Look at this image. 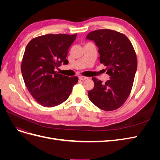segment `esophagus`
<instances>
[{"label": "esophagus", "mask_w": 160, "mask_h": 160, "mask_svg": "<svg viewBox=\"0 0 160 160\" xmlns=\"http://www.w3.org/2000/svg\"><path fill=\"white\" fill-rule=\"evenodd\" d=\"M79 79L81 81H85L86 79H88V77H83V76H79Z\"/></svg>", "instance_id": "obj_1"}]
</instances>
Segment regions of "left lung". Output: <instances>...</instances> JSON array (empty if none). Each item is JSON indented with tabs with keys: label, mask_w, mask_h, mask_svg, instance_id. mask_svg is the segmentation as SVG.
Masks as SVG:
<instances>
[{
	"label": "left lung",
	"mask_w": 160,
	"mask_h": 160,
	"mask_svg": "<svg viewBox=\"0 0 160 160\" xmlns=\"http://www.w3.org/2000/svg\"><path fill=\"white\" fill-rule=\"evenodd\" d=\"M87 39L99 48L101 63L106 66L110 79L105 83L93 77L94 88L88 92L90 101L104 111L119 108L132 91L138 61L133 47L123 34L110 29L89 32Z\"/></svg>",
	"instance_id": "1"
}]
</instances>
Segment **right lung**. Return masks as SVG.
I'll use <instances>...</instances> for the list:
<instances>
[{"mask_svg":"<svg viewBox=\"0 0 160 160\" xmlns=\"http://www.w3.org/2000/svg\"><path fill=\"white\" fill-rule=\"evenodd\" d=\"M75 35L49 34L34 38L24 53L21 72L27 88L38 103L52 108L63 103L69 97L78 77L59 74L55 69L66 59Z\"/></svg>","mask_w":160,"mask_h":160,"instance_id":"1","label":"right lung"}]
</instances>
